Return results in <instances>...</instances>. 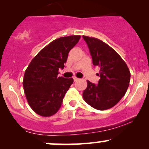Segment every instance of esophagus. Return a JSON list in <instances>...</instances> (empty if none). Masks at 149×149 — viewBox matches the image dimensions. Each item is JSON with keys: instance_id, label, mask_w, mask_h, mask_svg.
Listing matches in <instances>:
<instances>
[{"instance_id": "34e87169", "label": "esophagus", "mask_w": 149, "mask_h": 149, "mask_svg": "<svg viewBox=\"0 0 149 149\" xmlns=\"http://www.w3.org/2000/svg\"><path fill=\"white\" fill-rule=\"evenodd\" d=\"M73 80H74L75 82L77 81V80H78V78H76V77H73Z\"/></svg>"}]
</instances>
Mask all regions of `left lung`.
<instances>
[{"label": "left lung", "instance_id": "8db88e82", "mask_svg": "<svg viewBox=\"0 0 149 149\" xmlns=\"http://www.w3.org/2000/svg\"><path fill=\"white\" fill-rule=\"evenodd\" d=\"M83 38L88 44L93 65L100 68L98 85L87 80L88 87L83 97L87 104L97 110L111 109L127 92L130 70L120 56L107 43L95 38Z\"/></svg>", "mask_w": 149, "mask_h": 149}]
</instances>
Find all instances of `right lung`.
<instances>
[{"instance_id":"obj_1","label":"right lung","mask_w":149,"mask_h":149,"mask_svg":"<svg viewBox=\"0 0 149 149\" xmlns=\"http://www.w3.org/2000/svg\"><path fill=\"white\" fill-rule=\"evenodd\" d=\"M80 36H69L53 40L32 59L26 70L23 86L27 102L34 112L48 117L60 109L63 98L73 79L58 76L64 69L69 51Z\"/></svg>"}]
</instances>
